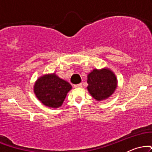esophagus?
Here are the masks:
<instances>
[{
    "label": "esophagus",
    "mask_w": 152,
    "mask_h": 152,
    "mask_svg": "<svg viewBox=\"0 0 152 152\" xmlns=\"http://www.w3.org/2000/svg\"><path fill=\"white\" fill-rule=\"evenodd\" d=\"M81 86H82V84H81V83H78V84H76V85H74V87H75V88H81Z\"/></svg>",
    "instance_id": "esophagus-1"
}]
</instances>
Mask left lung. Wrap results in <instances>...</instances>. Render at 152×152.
Masks as SVG:
<instances>
[{
  "mask_svg": "<svg viewBox=\"0 0 152 152\" xmlns=\"http://www.w3.org/2000/svg\"><path fill=\"white\" fill-rule=\"evenodd\" d=\"M87 83L88 91L97 101L109 98L114 92L117 85L116 76L109 69H94L88 75Z\"/></svg>",
  "mask_w": 152,
  "mask_h": 152,
  "instance_id": "obj_1",
  "label": "left lung"
}]
</instances>
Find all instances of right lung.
<instances>
[{
  "label": "right lung",
  "instance_id": "add662e5",
  "mask_svg": "<svg viewBox=\"0 0 152 152\" xmlns=\"http://www.w3.org/2000/svg\"><path fill=\"white\" fill-rule=\"evenodd\" d=\"M71 89L70 83L54 74L39 78L34 86L37 98L45 106L52 108L61 106L66 94Z\"/></svg>",
  "mask_w": 152,
  "mask_h": 152
}]
</instances>
